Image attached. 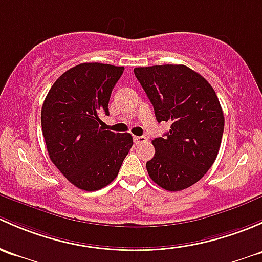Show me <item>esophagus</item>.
<instances>
[{
  "instance_id": "esophagus-1",
  "label": "esophagus",
  "mask_w": 262,
  "mask_h": 262,
  "mask_svg": "<svg viewBox=\"0 0 262 262\" xmlns=\"http://www.w3.org/2000/svg\"><path fill=\"white\" fill-rule=\"evenodd\" d=\"M134 141H135V144L139 145V144H144V142H146L147 139L145 136H135Z\"/></svg>"
}]
</instances>
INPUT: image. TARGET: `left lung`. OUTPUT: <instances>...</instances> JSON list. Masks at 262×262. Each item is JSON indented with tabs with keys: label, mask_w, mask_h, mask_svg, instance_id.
<instances>
[{
	"label": "left lung",
	"mask_w": 262,
	"mask_h": 262,
	"mask_svg": "<svg viewBox=\"0 0 262 262\" xmlns=\"http://www.w3.org/2000/svg\"><path fill=\"white\" fill-rule=\"evenodd\" d=\"M135 75L146 92L158 122L170 123L152 140L155 155L146 163L152 182L169 191L187 189L214 163L225 117L212 85L185 66L140 67Z\"/></svg>",
	"instance_id": "1"
}]
</instances>
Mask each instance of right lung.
I'll return each instance as SVG.
<instances>
[{
    "mask_svg": "<svg viewBox=\"0 0 262 262\" xmlns=\"http://www.w3.org/2000/svg\"><path fill=\"white\" fill-rule=\"evenodd\" d=\"M123 67L83 63L67 71L51 85L41 108L48 152L61 174L82 190L106 187L118 175L134 145L130 134L101 127L110 115L112 90Z\"/></svg>",
    "mask_w": 262,
    "mask_h": 262,
    "instance_id": "obj_1",
    "label": "right lung"
}]
</instances>
